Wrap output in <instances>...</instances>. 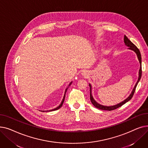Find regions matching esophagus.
Segmentation results:
<instances>
[{
	"mask_svg": "<svg viewBox=\"0 0 148 148\" xmlns=\"http://www.w3.org/2000/svg\"><path fill=\"white\" fill-rule=\"evenodd\" d=\"M86 73H84V74H84V75H86Z\"/></svg>",
	"mask_w": 148,
	"mask_h": 148,
	"instance_id": "obj_1",
	"label": "esophagus"
}]
</instances>
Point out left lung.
I'll use <instances>...</instances> for the list:
<instances>
[{
	"instance_id": "left-lung-1",
	"label": "left lung",
	"mask_w": 148,
	"mask_h": 148,
	"mask_svg": "<svg viewBox=\"0 0 148 148\" xmlns=\"http://www.w3.org/2000/svg\"><path fill=\"white\" fill-rule=\"evenodd\" d=\"M124 42H125V44L128 46L129 49L133 50L134 51H135L137 54V57H138V60L140 62V70H139V75H138V80L135 85V86L133 90V91H132L131 94H130V95L125 99L123 101H122V103L117 104V105H115V106H102V105H100L99 104L97 103L95 101L94 99V98H93L92 96V94H91V86L90 84H89V86H90V99L91 101V103L92 104L94 105L96 108H99V109H101V110H108V111H111V110H115L116 109V108H118L120 107H121L122 105H123L124 104H125L127 102H128V101H130L132 98H133V95L134 94L135 92V90H136V86L138 84V83L139 82L140 80L141 79V77H142V58H141V54H140V50H138V49L137 47L125 35L124 36Z\"/></svg>"
}]
</instances>
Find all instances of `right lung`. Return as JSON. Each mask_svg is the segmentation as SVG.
Returning <instances> with one entry per match:
<instances>
[{
	"instance_id": "obj_1",
	"label": "right lung",
	"mask_w": 148,
	"mask_h": 148,
	"mask_svg": "<svg viewBox=\"0 0 148 148\" xmlns=\"http://www.w3.org/2000/svg\"><path fill=\"white\" fill-rule=\"evenodd\" d=\"M71 83L69 84V85L71 84ZM68 89V88H67ZM67 89H66V90H65V95H64V98H63V100H62V103H61V104L59 105V107H58L57 108H54V109H53V110H51V111H53V110H58L59 108H60L62 106V105H63V103H64V100H65V94H66V90H67ZM47 112H48V111H47Z\"/></svg>"
}]
</instances>
